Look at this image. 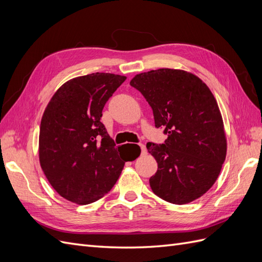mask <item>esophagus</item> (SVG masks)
I'll return each mask as SVG.
<instances>
[{
    "instance_id": "34e87169",
    "label": "esophagus",
    "mask_w": 262,
    "mask_h": 262,
    "mask_svg": "<svg viewBox=\"0 0 262 262\" xmlns=\"http://www.w3.org/2000/svg\"><path fill=\"white\" fill-rule=\"evenodd\" d=\"M139 146H140V148H141V154H145V153H146V147H145V145L140 143Z\"/></svg>"
}]
</instances>
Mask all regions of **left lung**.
<instances>
[{"label":"left lung","instance_id":"1","mask_svg":"<svg viewBox=\"0 0 262 262\" xmlns=\"http://www.w3.org/2000/svg\"><path fill=\"white\" fill-rule=\"evenodd\" d=\"M130 85L153 109L156 128L167 139L146 144L158 164L149 186L161 199L185 204L203 195L217 179L226 138L217 102L199 77L160 69L134 76Z\"/></svg>","mask_w":262,"mask_h":262}]
</instances>
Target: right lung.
<instances>
[{"instance_id": "1", "label": "right lung", "mask_w": 262, "mask_h": 262, "mask_svg": "<svg viewBox=\"0 0 262 262\" xmlns=\"http://www.w3.org/2000/svg\"><path fill=\"white\" fill-rule=\"evenodd\" d=\"M125 78L110 73L73 78L60 87L45 110L39 160L50 185L69 201L99 200L112 190L124 163L134 160L120 154L100 121L106 102Z\"/></svg>"}]
</instances>
